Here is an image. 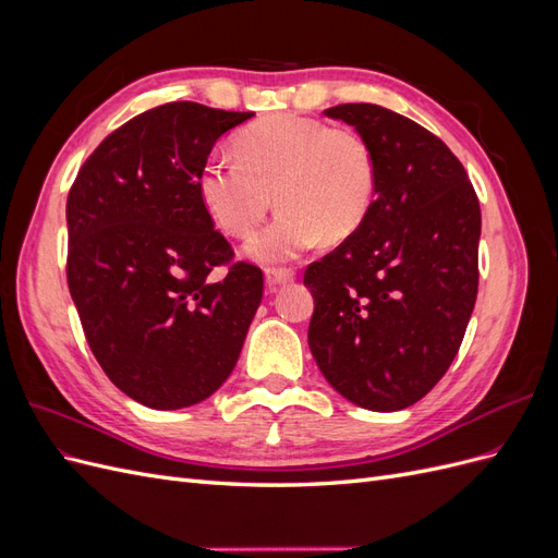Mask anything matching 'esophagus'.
I'll return each mask as SVG.
<instances>
[{"instance_id":"1","label":"esophagus","mask_w":558,"mask_h":558,"mask_svg":"<svg viewBox=\"0 0 558 558\" xmlns=\"http://www.w3.org/2000/svg\"><path fill=\"white\" fill-rule=\"evenodd\" d=\"M293 277H295V269H291V267H267L265 269V283L269 291H277L281 283L291 281Z\"/></svg>"}]
</instances>
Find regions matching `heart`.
<instances>
[{"label": "heart", "instance_id": "b5f03b06", "mask_svg": "<svg viewBox=\"0 0 558 558\" xmlns=\"http://www.w3.org/2000/svg\"><path fill=\"white\" fill-rule=\"evenodd\" d=\"M234 153L214 150L202 160L197 193L214 223L232 238L248 234L277 199L275 221L246 242L258 263L293 260L324 234L330 242L347 240L375 202V150L353 128L295 113L269 116L238 134Z\"/></svg>", "mask_w": 558, "mask_h": 558}]
</instances>
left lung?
Segmentation results:
<instances>
[{"label": "left lung", "mask_w": 558, "mask_h": 558, "mask_svg": "<svg viewBox=\"0 0 558 558\" xmlns=\"http://www.w3.org/2000/svg\"><path fill=\"white\" fill-rule=\"evenodd\" d=\"M377 158L363 226L305 269L310 349L337 393L396 412L424 398L459 353L480 286L482 211L449 146L391 109L337 105Z\"/></svg>", "instance_id": "1"}]
</instances>
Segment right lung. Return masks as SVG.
I'll return each mask as SVG.
<instances>
[{"label":"right lung","mask_w":558,"mask_h":558,"mask_svg":"<svg viewBox=\"0 0 558 558\" xmlns=\"http://www.w3.org/2000/svg\"><path fill=\"white\" fill-rule=\"evenodd\" d=\"M251 116L148 109L93 150L66 197V283L83 335L105 375L150 410L207 400L263 300V269L234 260L197 193L216 140Z\"/></svg>","instance_id":"1"}]
</instances>
